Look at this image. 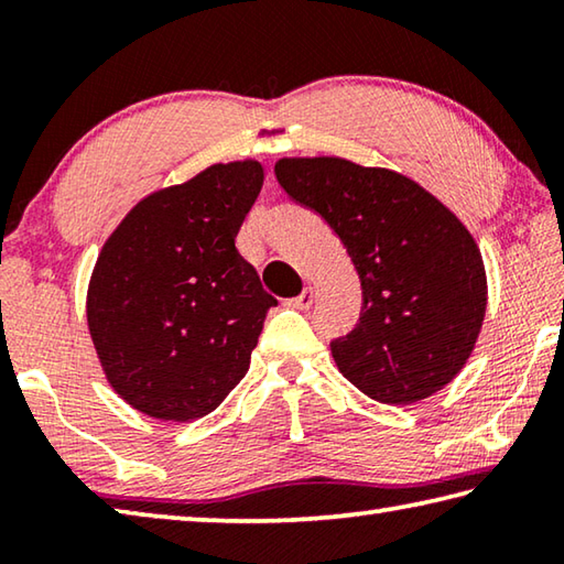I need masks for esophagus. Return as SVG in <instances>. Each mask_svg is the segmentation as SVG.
<instances>
[{
	"mask_svg": "<svg viewBox=\"0 0 564 564\" xmlns=\"http://www.w3.org/2000/svg\"><path fill=\"white\" fill-rule=\"evenodd\" d=\"M313 299H316V291H313V289H303L301 295H295V299L289 301V305H291V308L305 311V308H311V305H313Z\"/></svg>",
	"mask_w": 564,
	"mask_h": 564,
	"instance_id": "1",
	"label": "esophagus"
}]
</instances>
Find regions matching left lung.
<instances>
[{"mask_svg":"<svg viewBox=\"0 0 564 564\" xmlns=\"http://www.w3.org/2000/svg\"><path fill=\"white\" fill-rule=\"evenodd\" d=\"M275 178L336 231L358 271L360 318L330 343L340 373L388 405L451 383L488 305L480 248L460 218L403 174L336 156L281 159Z\"/></svg>","mask_w":564,"mask_h":564,"instance_id":"obj_1","label":"left lung"}]
</instances>
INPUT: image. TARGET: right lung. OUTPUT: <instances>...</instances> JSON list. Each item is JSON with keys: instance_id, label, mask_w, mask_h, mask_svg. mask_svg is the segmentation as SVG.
<instances>
[{"instance_id": "right-lung-1", "label": "right lung", "mask_w": 564, "mask_h": 564, "mask_svg": "<svg viewBox=\"0 0 564 564\" xmlns=\"http://www.w3.org/2000/svg\"><path fill=\"white\" fill-rule=\"evenodd\" d=\"M261 186L259 161L214 164L139 202L104 243L87 321L107 380L131 408L188 423L241 383L279 303L236 248Z\"/></svg>"}]
</instances>
